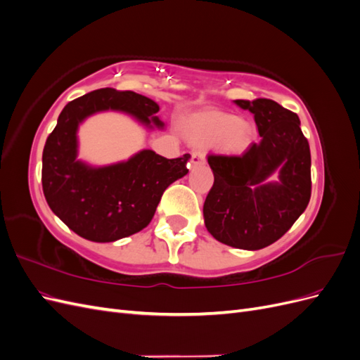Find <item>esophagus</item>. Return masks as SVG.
I'll list each match as a JSON object with an SVG mask.
<instances>
[{
	"label": "esophagus",
	"instance_id": "obj_1",
	"mask_svg": "<svg viewBox=\"0 0 360 360\" xmlns=\"http://www.w3.org/2000/svg\"><path fill=\"white\" fill-rule=\"evenodd\" d=\"M204 162H205L204 151H201V150L193 151V153H192V163H193V165L198 167V165H202Z\"/></svg>",
	"mask_w": 360,
	"mask_h": 360
}]
</instances>
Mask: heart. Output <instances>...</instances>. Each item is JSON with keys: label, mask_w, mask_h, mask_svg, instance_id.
I'll return each mask as SVG.
<instances>
[{"label": "heart", "mask_w": 360, "mask_h": 360, "mask_svg": "<svg viewBox=\"0 0 360 360\" xmlns=\"http://www.w3.org/2000/svg\"><path fill=\"white\" fill-rule=\"evenodd\" d=\"M184 134L193 144H212L228 155H240L252 143L254 126L231 114L205 111L191 117Z\"/></svg>", "instance_id": "1"}]
</instances>
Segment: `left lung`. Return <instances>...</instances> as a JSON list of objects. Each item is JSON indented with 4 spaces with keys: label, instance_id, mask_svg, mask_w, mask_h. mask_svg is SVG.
<instances>
[{
    "label": "left lung",
    "instance_id": "obj_1",
    "mask_svg": "<svg viewBox=\"0 0 360 360\" xmlns=\"http://www.w3.org/2000/svg\"><path fill=\"white\" fill-rule=\"evenodd\" d=\"M254 114L261 139L242 156H209L214 183L202 214L224 245L257 250L284 236L311 198V151L300 120L270 99L234 101ZM278 174V181L269 177Z\"/></svg>",
    "mask_w": 360,
    "mask_h": 360
}]
</instances>
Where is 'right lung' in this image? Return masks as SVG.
<instances>
[{"label": "right lung", "mask_w": 360, "mask_h": 360, "mask_svg": "<svg viewBox=\"0 0 360 360\" xmlns=\"http://www.w3.org/2000/svg\"><path fill=\"white\" fill-rule=\"evenodd\" d=\"M108 111L134 118L148 130L165 127L156 115L159 105L148 97L114 89L96 90L64 106L41 158L43 193L51 210L73 233L97 243L144 230L162 193L189 172L191 159V155L167 159L148 148L110 165L79 159V126L89 117Z\"/></svg>", "instance_id": "right-lung-1"}]
</instances>
